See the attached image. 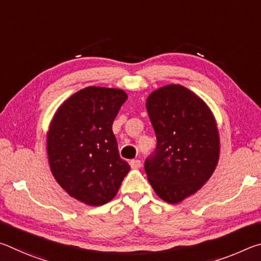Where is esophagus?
Here are the masks:
<instances>
[{"label": "esophagus", "instance_id": "34e87169", "mask_svg": "<svg viewBox=\"0 0 261 261\" xmlns=\"http://www.w3.org/2000/svg\"><path fill=\"white\" fill-rule=\"evenodd\" d=\"M130 166L131 168H134V169H138V168L141 167V161L139 159H135V160L130 161Z\"/></svg>", "mask_w": 261, "mask_h": 261}]
</instances>
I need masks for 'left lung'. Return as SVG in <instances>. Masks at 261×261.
Masks as SVG:
<instances>
[{
    "mask_svg": "<svg viewBox=\"0 0 261 261\" xmlns=\"http://www.w3.org/2000/svg\"><path fill=\"white\" fill-rule=\"evenodd\" d=\"M146 109L156 147L145 161V171L158 196L177 204L214 173L220 154L215 118L199 96L175 84L152 92Z\"/></svg>",
    "mask_w": 261,
    "mask_h": 261,
    "instance_id": "1",
    "label": "left lung"
}]
</instances>
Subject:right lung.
Listing matches in <instances>:
<instances>
[{
    "mask_svg": "<svg viewBox=\"0 0 261 261\" xmlns=\"http://www.w3.org/2000/svg\"><path fill=\"white\" fill-rule=\"evenodd\" d=\"M127 95L88 86L62 103L47 134L51 174L74 199L101 206L113 199L130 166L120 156L113 122Z\"/></svg>",
    "mask_w": 261,
    "mask_h": 261,
    "instance_id": "add662e5",
    "label": "right lung"
}]
</instances>
